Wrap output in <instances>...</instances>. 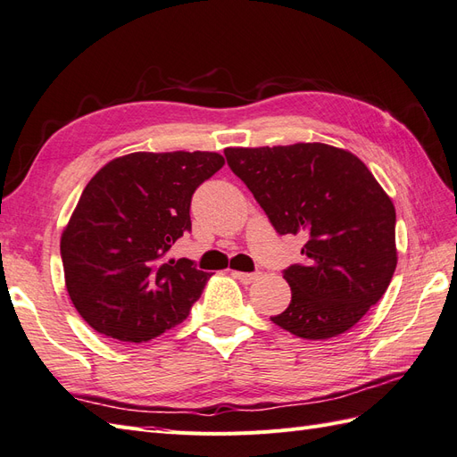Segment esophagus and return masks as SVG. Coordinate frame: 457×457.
I'll list each match as a JSON object with an SVG mask.
<instances>
[{
  "mask_svg": "<svg viewBox=\"0 0 457 457\" xmlns=\"http://www.w3.org/2000/svg\"><path fill=\"white\" fill-rule=\"evenodd\" d=\"M233 276H236L241 284H253L256 278H259V274H249V272H233Z\"/></svg>",
  "mask_w": 457,
  "mask_h": 457,
  "instance_id": "esophagus-1",
  "label": "esophagus"
}]
</instances>
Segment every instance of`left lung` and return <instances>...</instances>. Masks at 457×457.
<instances>
[{
  "label": "left lung",
  "mask_w": 457,
  "mask_h": 457,
  "mask_svg": "<svg viewBox=\"0 0 457 457\" xmlns=\"http://www.w3.org/2000/svg\"><path fill=\"white\" fill-rule=\"evenodd\" d=\"M224 154L276 231L307 237L305 264L284 272L289 305L270 320L305 340L347 332L394 276L392 198L355 154L324 143L229 146Z\"/></svg>",
  "instance_id": "1"
}]
</instances>
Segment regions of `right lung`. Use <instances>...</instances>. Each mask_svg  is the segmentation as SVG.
I'll return each instance as SVG.
<instances>
[{
    "label": "right lung",
    "mask_w": 457,
    "mask_h": 457,
    "mask_svg": "<svg viewBox=\"0 0 457 457\" xmlns=\"http://www.w3.org/2000/svg\"><path fill=\"white\" fill-rule=\"evenodd\" d=\"M218 152H131L88 181L62 233L67 294L96 332L143 344L189 317L208 272L168 259L191 229V196Z\"/></svg>",
    "instance_id": "1"
}]
</instances>
